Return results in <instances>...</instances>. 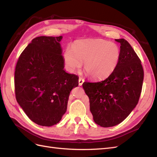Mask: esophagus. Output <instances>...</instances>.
<instances>
[{
    "label": "esophagus",
    "mask_w": 157,
    "mask_h": 157,
    "mask_svg": "<svg viewBox=\"0 0 157 157\" xmlns=\"http://www.w3.org/2000/svg\"><path fill=\"white\" fill-rule=\"evenodd\" d=\"M84 82V78H81V77H80L79 78V79H78V84H79V86H82V84H83V82Z\"/></svg>",
    "instance_id": "1"
}]
</instances>
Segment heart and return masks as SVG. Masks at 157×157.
I'll return each instance as SVG.
<instances>
[{
	"label": "heart",
	"mask_w": 157,
	"mask_h": 157,
	"mask_svg": "<svg viewBox=\"0 0 157 157\" xmlns=\"http://www.w3.org/2000/svg\"><path fill=\"white\" fill-rule=\"evenodd\" d=\"M121 50L117 44L103 39L76 40L72 48L64 53L65 63L71 71L79 68L84 62V69L93 78H105L113 73L120 60Z\"/></svg>",
	"instance_id": "b5f03b06"
}]
</instances>
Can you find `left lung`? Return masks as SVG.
Returning <instances> with one entry per match:
<instances>
[{
  "label": "left lung",
  "instance_id": "8db88e82",
  "mask_svg": "<svg viewBox=\"0 0 157 157\" xmlns=\"http://www.w3.org/2000/svg\"><path fill=\"white\" fill-rule=\"evenodd\" d=\"M115 40L121 44L115 69L101 81L82 84L94 122L105 128L120 124L130 115L138 103L144 81L143 67L134 49L124 39Z\"/></svg>",
  "mask_w": 157,
  "mask_h": 157
}]
</instances>
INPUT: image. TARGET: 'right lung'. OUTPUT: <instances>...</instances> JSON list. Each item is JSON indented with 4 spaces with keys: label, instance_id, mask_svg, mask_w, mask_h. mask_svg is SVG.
Masks as SVG:
<instances>
[{
    "label": "right lung",
    "instance_id": "add662e5",
    "mask_svg": "<svg viewBox=\"0 0 157 157\" xmlns=\"http://www.w3.org/2000/svg\"><path fill=\"white\" fill-rule=\"evenodd\" d=\"M62 36L33 39L17 60L14 76L16 98L36 124L52 126L67 111L70 92L78 77L65 72L59 42Z\"/></svg>",
    "mask_w": 157,
    "mask_h": 157
}]
</instances>
